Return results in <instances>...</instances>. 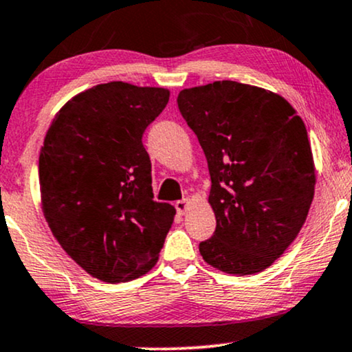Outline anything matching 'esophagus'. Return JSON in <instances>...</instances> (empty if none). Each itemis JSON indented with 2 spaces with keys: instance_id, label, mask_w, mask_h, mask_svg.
<instances>
[{
  "instance_id": "1",
  "label": "esophagus",
  "mask_w": 352,
  "mask_h": 352,
  "mask_svg": "<svg viewBox=\"0 0 352 352\" xmlns=\"http://www.w3.org/2000/svg\"><path fill=\"white\" fill-rule=\"evenodd\" d=\"M188 199H179V201H175V209L177 212H179L180 216H184L186 212V209H188Z\"/></svg>"
}]
</instances>
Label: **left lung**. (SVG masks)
<instances>
[{"mask_svg":"<svg viewBox=\"0 0 352 352\" xmlns=\"http://www.w3.org/2000/svg\"><path fill=\"white\" fill-rule=\"evenodd\" d=\"M177 104L211 177L216 230L199 253L229 274L260 273L294 242L312 204L305 124L281 96L235 81L184 89Z\"/></svg>","mask_w":352,"mask_h":352,"instance_id":"1","label":"left lung"}]
</instances>
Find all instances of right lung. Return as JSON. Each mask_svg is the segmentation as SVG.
<instances>
[{
	"mask_svg": "<svg viewBox=\"0 0 352 352\" xmlns=\"http://www.w3.org/2000/svg\"><path fill=\"white\" fill-rule=\"evenodd\" d=\"M170 92L113 81L81 92L48 128L38 157L43 214L63 250L105 283L157 263L175 208L154 201L146 128Z\"/></svg>",
	"mask_w": 352,
	"mask_h": 352,
	"instance_id": "right-lung-1",
	"label": "right lung"
}]
</instances>
